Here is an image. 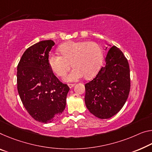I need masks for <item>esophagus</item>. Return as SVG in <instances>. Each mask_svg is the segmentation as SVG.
I'll list each match as a JSON object with an SVG mask.
<instances>
[{
  "label": "esophagus",
  "mask_w": 152,
  "mask_h": 152,
  "mask_svg": "<svg viewBox=\"0 0 152 152\" xmlns=\"http://www.w3.org/2000/svg\"><path fill=\"white\" fill-rule=\"evenodd\" d=\"M68 85L69 87L71 88H72L74 86V84H68V85Z\"/></svg>",
  "instance_id": "1"
}]
</instances>
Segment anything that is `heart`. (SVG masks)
<instances>
[{
	"label": "heart",
	"mask_w": 152,
	"mask_h": 152,
	"mask_svg": "<svg viewBox=\"0 0 152 152\" xmlns=\"http://www.w3.org/2000/svg\"><path fill=\"white\" fill-rule=\"evenodd\" d=\"M59 50L61 55L50 54L49 64L57 76L63 77L72 64L74 69L65 77L66 81H76L84 76L87 79L92 78L102 64L103 50L95 42H67L60 46Z\"/></svg>",
	"instance_id": "b5f03b06"
}]
</instances>
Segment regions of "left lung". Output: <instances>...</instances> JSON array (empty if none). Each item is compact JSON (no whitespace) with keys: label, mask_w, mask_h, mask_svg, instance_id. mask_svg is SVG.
I'll return each instance as SVG.
<instances>
[{"label":"left lung","mask_w":152,"mask_h":152,"mask_svg":"<svg viewBox=\"0 0 152 152\" xmlns=\"http://www.w3.org/2000/svg\"><path fill=\"white\" fill-rule=\"evenodd\" d=\"M105 62L95 78L85 84L86 106L101 119L110 118L122 109L131 88L129 65L123 53L113 46Z\"/></svg>","instance_id":"left-lung-1"}]
</instances>
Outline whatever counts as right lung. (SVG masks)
I'll return each mask as SVG.
<instances>
[{"mask_svg":"<svg viewBox=\"0 0 152 152\" xmlns=\"http://www.w3.org/2000/svg\"><path fill=\"white\" fill-rule=\"evenodd\" d=\"M55 42L42 40L23 53L18 65V91L24 107L34 119L49 123L66 107L69 86L59 81L49 64Z\"/></svg>","mask_w":152,"mask_h":152,"instance_id":"right-lung-1","label":"right lung"}]
</instances>
